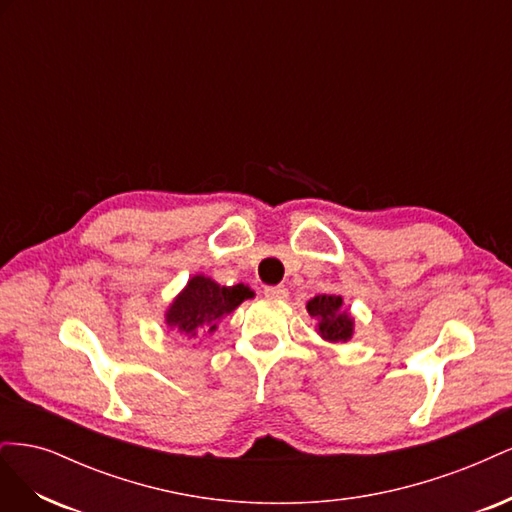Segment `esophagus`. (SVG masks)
<instances>
[{
    "label": "esophagus",
    "instance_id": "1",
    "mask_svg": "<svg viewBox=\"0 0 512 512\" xmlns=\"http://www.w3.org/2000/svg\"><path fill=\"white\" fill-rule=\"evenodd\" d=\"M265 297L275 299V301H284V299H288V290L284 286H269V288H265Z\"/></svg>",
    "mask_w": 512,
    "mask_h": 512
}]
</instances>
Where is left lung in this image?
Wrapping results in <instances>:
<instances>
[{
  "label": "left lung",
  "mask_w": 512,
  "mask_h": 512,
  "mask_svg": "<svg viewBox=\"0 0 512 512\" xmlns=\"http://www.w3.org/2000/svg\"><path fill=\"white\" fill-rule=\"evenodd\" d=\"M307 314L316 318V333L331 344H344L354 335V316L342 294H318L307 301Z\"/></svg>",
  "instance_id": "left-lung-1"
}]
</instances>
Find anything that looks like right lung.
Listing matches in <instances>:
<instances>
[{
	"label": "right lung",
	"instance_id": "add662e5",
	"mask_svg": "<svg viewBox=\"0 0 512 512\" xmlns=\"http://www.w3.org/2000/svg\"><path fill=\"white\" fill-rule=\"evenodd\" d=\"M247 299H254V290L250 286H222L213 277L196 273L168 303L164 324L170 331L192 342L196 335L215 333L218 324Z\"/></svg>",
	"mask_w": 512,
	"mask_h": 512
}]
</instances>
